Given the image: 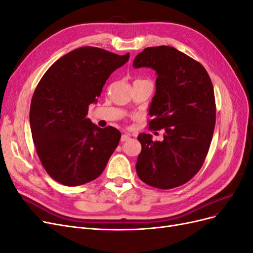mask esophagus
I'll return each mask as SVG.
<instances>
[{
  "label": "esophagus",
  "instance_id": "1",
  "mask_svg": "<svg viewBox=\"0 0 253 253\" xmlns=\"http://www.w3.org/2000/svg\"><path fill=\"white\" fill-rule=\"evenodd\" d=\"M128 139H129V135L128 134H122L121 138H120V141L121 142H125V141H126Z\"/></svg>",
  "mask_w": 253,
  "mask_h": 253
}]
</instances>
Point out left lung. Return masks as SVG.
Returning <instances> with one entry per match:
<instances>
[{
  "mask_svg": "<svg viewBox=\"0 0 253 253\" xmlns=\"http://www.w3.org/2000/svg\"><path fill=\"white\" fill-rule=\"evenodd\" d=\"M133 65L157 73L149 128L165 131L162 141L139 134L137 175L154 188L179 187L201 170L210 148L216 119L211 79L198 61L166 45L144 48Z\"/></svg>",
  "mask_w": 253,
  "mask_h": 253,
  "instance_id": "8db88e82",
  "label": "left lung"
}]
</instances>
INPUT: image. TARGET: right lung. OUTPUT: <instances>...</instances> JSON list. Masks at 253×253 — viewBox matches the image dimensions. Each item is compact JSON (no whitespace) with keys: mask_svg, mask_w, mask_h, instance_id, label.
Wrapping results in <instances>:
<instances>
[{"mask_svg":"<svg viewBox=\"0 0 253 253\" xmlns=\"http://www.w3.org/2000/svg\"><path fill=\"white\" fill-rule=\"evenodd\" d=\"M128 58V52L119 56L98 47H80L57 60L38 83L30 103V128L37 154L52 179L80 186L105 169L121 133L110 126H95L86 117L88 106Z\"/></svg>","mask_w":253,"mask_h":253,"instance_id":"right-lung-1","label":"right lung"}]
</instances>
